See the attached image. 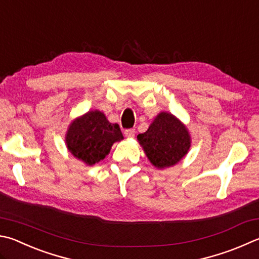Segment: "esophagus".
<instances>
[{"mask_svg":"<svg viewBox=\"0 0 259 259\" xmlns=\"http://www.w3.org/2000/svg\"><path fill=\"white\" fill-rule=\"evenodd\" d=\"M124 136L126 138H134L135 137V130L134 129H128L124 131Z\"/></svg>","mask_w":259,"mask_h":259,"instance_id":"34e87169","label":"esophagus"}]
</instances>
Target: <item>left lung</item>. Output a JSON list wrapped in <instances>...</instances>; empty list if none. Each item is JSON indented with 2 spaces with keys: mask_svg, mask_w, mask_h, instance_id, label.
<instances>
[{
  "mask_svg": "<svg viewBox=\"0 0 259 259\" xmlns=\"http://www.w3.org/2000/svg\"><path fill=\"white\" fill-rule=\"evenodd\" d=\"M148 161L158 170L175 166L191 147L186 124L168 112H159L144 134L137 136Z\"/></svg>",
  "mask_w": 259,
  "mask_h": 259,
  "instance_id": "1",
  "label": "left lung"
}]
</instances>
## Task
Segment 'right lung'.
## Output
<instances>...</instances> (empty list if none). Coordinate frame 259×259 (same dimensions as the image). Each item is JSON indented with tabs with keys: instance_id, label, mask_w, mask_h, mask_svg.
<instances>
[{
	"instance_id": "right-lung-1",
	"label": "right lung",
	"mask_w": 259,
	"mask_h": 259,
	"mask_svg": "<svg viewBox=\"0 0 259 259\" xmlns=\"http://www.w3.org/2000/svg\"><path fill=\"white\" fill-rule=\"evenodd\" d=\"M123 136L119 124L111 123L98 110L88 111L71 121L65 133V145L70 153L87 166L101 162L114 143Z\"/></svg>"
}]
</instances>
